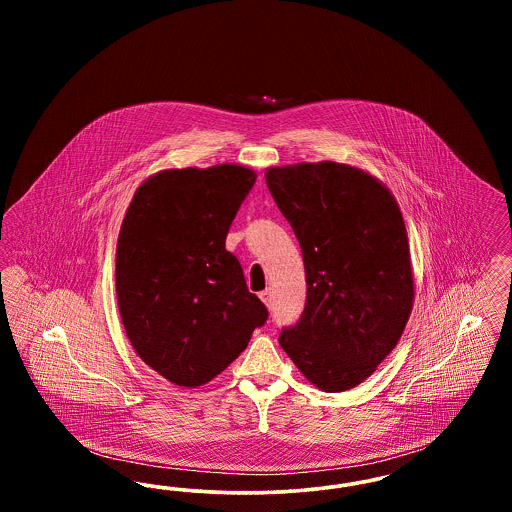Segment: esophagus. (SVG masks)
<instances>
[{"instance_id":"34e87169","label":"esophagus","mask_w":512,"mask_h":512,"mask_svg":"<svg viewBox=\"0 0 512 512\" xmlns=\"http://www.w3.org/2000/svg\"><path fill=\"white\" fill-rule=\"evenodd\" d=\"M259 297H261V301L267 305L268 309L272 307V303H274V295L270 290H265V292L259 293Z\"/></svg>"}]
</instances>
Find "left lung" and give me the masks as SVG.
<instances>
[{"mask_svg": "<svg viewBox=\"0 0 512 512\" xmlns=\"http://www.w3.org/2000/svg\"><path fill=\"white\" fill-rule=\"evenodd\" d=\"M265 178L307 274L301 320L278 341L313 386L351 390L390 355L413 311L401 209L376 176L343 163L270 167Z\"/></svg>", "mask_w": 512, "mask_h": 512, "instance_id": "8db88e82", "label": "left lung"}]
</instances>
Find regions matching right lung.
<instances>
[{
	"instance_id": "add662e5",
	"label": "right lung",
	"mask_w": 512,
	"mask_h": 512,
	"mask_svg": "<svg viewBox=\"0 0 512 512\" xmlns=\"http://www.w3.org/2000/svg\"><path fill=\"white\" fill-rule=\"evenodd\" d=\"M257 174L242 165L165 169L134 192L115 286L138 357L176 386L211 382L247 347L267 307L249 293L226 234Z\"/></svg>"
}]
</instances>
